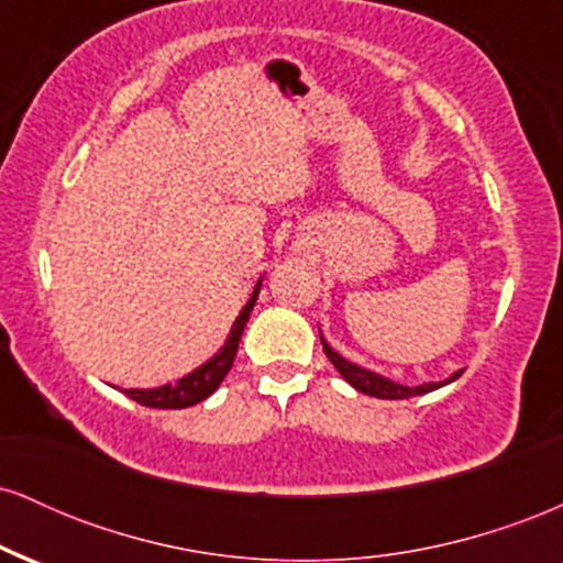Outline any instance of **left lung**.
Here are the masks:
<instances>
[{"label":"left lung","instance_id":"obj_1","mask_svg":"<svg viewBox=\"0 0 563 563\" xmlns=\"http://www.w3.org/2000/svg\"><path fill=\"white\" fill-rule=\"evenodd\" d=\"M320 341H322V352H325V357L331 360L335 371L341 373V378L346 380V384H352L354 389L367 394V397H378V399H407V397H421V394H429V391H437L442 389V386H448L461 376L463 371L452 373L450 378L444 380H431V384H418V386H405L399 384V380H394L389 376H380V373L371 371V367H363L357 363H352V360H346L344 354L335 352V349L328 344L325 335L320 333Z\"/></svg>","mask_w":563,"mask_h":563}]
</instances>
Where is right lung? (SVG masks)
Here are the masks:
<instances>
[{
	"label": "right lung",
	"instance_id": "obj_1",
	"mask_svg": "<svg viewBox=\"0 0 563 563\" xmlns=\"http://www.w3.org/2000/svg\"><path fill=\"white\" fill-rule=\"evenodd\" d=\"M262 280L264 277L256 280L254 294H251V299L245 301L241 314L232 322L228 339H224V344L217 349L214 357H209L203 365H198L196 371H190L187 376L174 380V384L156 386V389H124L126 397L145 407H161V410H183V407L198 405L203 402L206 397H211V394L219 389L224 376L230 373L232 363H235L238 344H241V335L245 331V322L251 318V309H254L256 299H260Z\"/></svg>",
	"mask_w": 563,
	"mask_h": 563
}]
</instances>
